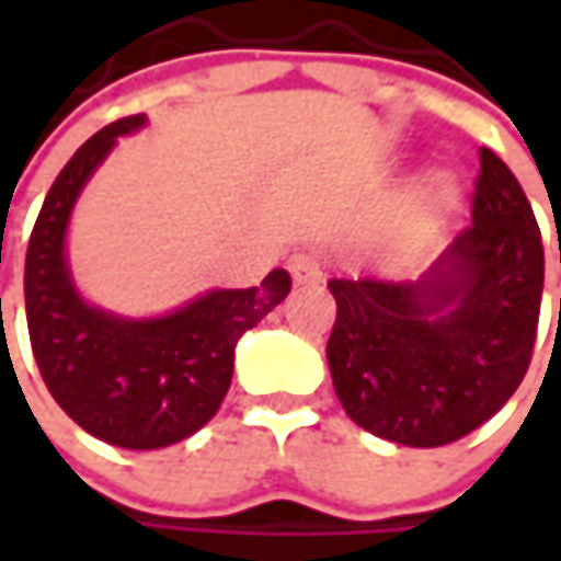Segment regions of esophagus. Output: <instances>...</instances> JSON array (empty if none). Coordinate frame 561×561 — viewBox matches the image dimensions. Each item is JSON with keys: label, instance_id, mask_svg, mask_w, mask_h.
Wrapping results in <instances>:
<instances>
[{"label": "esophagus", "instance_id": "obj_1", "mask_svg": "<svg viewBox=\"0 0 561 561\" xmlns=\"http://www.w3.org/2000/svg\"><path fill=\"white\" fill-rule=\"evenodd\" d=\"M287 268H290L296 284H314V280H321V274H324L321 255H318L314 249H299V252H293L290 259H287Z\"/></svg>", "mask_w": 561, "mask_h": 561}]
</instances>
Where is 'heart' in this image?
<instances>
[{
	"mask_svg": "<svg viewBox=\"0 0 561 561\" xmlns=\"http://www.w3.org/2000/svg\"><path fill=\"white\" fill-rule=\"evenodd\" d=\"M449 205H453V193H449V186L443 184V181L421 184L419 193L412 196V205H409L405 218L397 227V237H393L397 255H402V259L415 255L427 243V237L434 233V227L440 225L443 211Z\"/></svg>",
	"mask_w": 561,
	"mask_h": 561,
	"instance_id": "heart-1",
	"label": "heart"
}]
</instances>
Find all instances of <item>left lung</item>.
<instances>
[{
    "label": "left lung",
    "instance_id": "1",
    "mask_svg": "<svg viewBox=\"0 0 561 561\" xmlns=\"http://www.w3.org/2000/svg\"><path fill=\"white\" fill-rule=\"evenodd\" d=\"M328 287V365L346 415L390 443L446 446L493 419L528 371L540 227L508 164L481 146L471 225L419 280L334 277Z\"/></svg>",
    "mask_w": 561,
    "mask_h": 561
}]
</instances>
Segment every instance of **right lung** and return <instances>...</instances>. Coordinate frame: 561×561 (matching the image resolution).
Returning <instances> with one entry per match:
<instances>
[{"label": "right lung", "instance_id": "right-lung-1", "mask_svg": "<svg viewBox=\"0 0 561 561\" xmlns=\"http://www.w3.org/2000/svg\"><path fill=\"white\" fill-rule=\"evenodd\" d=\"M146 124L130 115L102 127L55 178L33 225L24 262V306L33 358L53 399L99 440L162 449L186 440L218 412L233 377V346L290 293L274 268L247 290H211L162 318L130 321L77 293L65 230L77 196L118 137Z\"/></svg>", "mask_w": 561, "mask_h": 561}]
</instances>
